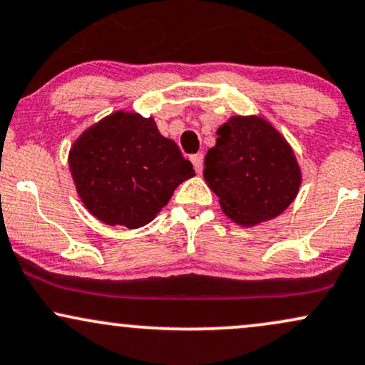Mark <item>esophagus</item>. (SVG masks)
I'll list each match as a JSON object with an SVG mask.
<instances>
[{
    "mask_svg": "<svg viewBox=\"0 0 365 365\" xmlns=\"http://www.w3.org/2000/svg\"><path fill=\"white\" fill-rule=\"evenodd\" d=\"M190 161L194 163V168L197 173H200L202 171V163H204V155H200V153H197V155H192L190 156Z\"/></svg>",
    "mask_w": 365,
    "mask_h": 365,
    "instance_id": "obj_1",
    "label": "esophagus"
}]
</instances>
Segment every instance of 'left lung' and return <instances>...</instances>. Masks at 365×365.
<instances>
[{"label":"left lung","instance_id":"left-lung-1","mask_svg":"<svg viewBox=\"0 0 365 365\" xmlns=\"http://www.w3.org/2000/svg\"><path fill=\"white\" fill-rule=\"evenodd\" d=\"M204 178L227 217L245 226L277 217L294 200L301 171L291 146L269 122L232 117L217 129Z\"/></svg>","mask_w":365,"mask_h":365}]
</instances>
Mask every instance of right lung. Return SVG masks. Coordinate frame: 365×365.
I'll list each match as a JSON object with an SVG mask.
<instances>
[{"label":"right lung","instance_id":"add662e5","mask_svg":"<svg viewBox=\"0 0 365 365\" xmlns=\"http://www.w3.org/2000/svg\"><path fill=\"white\" fill-rule=\"evenodd\" d=\"M69 168L85 207L105 225L135 230L194 177L177 144L151 117L115 112L85 130L69 153Z\"/></svg>","mask_w":365,"mask_h":365}]
</instances>
